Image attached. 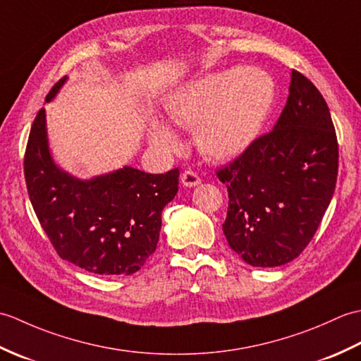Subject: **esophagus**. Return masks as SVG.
<instances>
[{"label":"esophagus","mask_w":361,"mask_h":361,"mask_svg":"<svg viewBox=\"0 0 361 361\" xmlns=\"http://www.w3.org/2000/svg\"><path fill=\"white\" fill-rule=\"evenodd\" d=\"M181 183H183V186H186V188H195V186L200 185L202 180L195 172L186 171L185 173L181 175Z\"/></svg>","instance_id":"esophagus-1"}]
</instances>
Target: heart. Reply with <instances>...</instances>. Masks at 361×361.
I'll return each mask as SVG.
<instances>
[{
  "label": "heart",
  "instance_id": "b5f03b06",
  "mask_svg": "<svg viewBox=\"0 0 361 361\" xmlns=\"http://www.w3.org/2000/svg\"><path fill=\"white\" fill-rule=\"evenodd\" d=\"M276 85L259 68H229L204 74L172 94L166 118L176 127H195V142L203 155L225 161L239 157L257 140L271 111ZM153 147L175 153L180 141L171 128L153 126Z\"/></svg>",
  "mask_w": 361,
  "mask_h": 361
}]
</instances>
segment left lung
I'll return each mask as SVG.
<instances>
[{"label":"left lung","mask_w":361,"mask_h":361,"mask_svg":"<svg viewBox=\"0 0 361 361\" xmlns=\"http://www.w3.org/2000/svg\"><path fill=\"white\" fill-rule=\"evenodd\" d=\"M338 142L313 83L291 71L288 99L270 133L217 172L228 188L224 233L252 267H279L313 239L334 197Z\"/></svg>","instance_id":"left-lung-1"}]
</instances>
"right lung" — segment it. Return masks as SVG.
<instances>
[{"label":"right lung","mask_w":361,"mask_h":361,"mask_svg":"<svg viewBox=\"0 0 361 361\" xmlns=\"http://www.w3.org/2000/svg\"><path fill=\"white\" fill-rule=\"evenodd\" d=\"M65 82L52 87L46 102ZM178 169L153 175L124 166L80 180L54 161L44 109L30 128L25 178L37 219L59 256L90 273L127 276L140 270L157 250L161 212L178 192Z\"/></svg>","instance_id":"right-lung-1"}]
</instances>
